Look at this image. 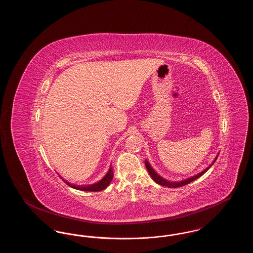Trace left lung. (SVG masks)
<instances>
[{
  "mask_svg": "<svg viewBox=\"0 0 253 253\" xmlns=\"http://www.w3.org/2000/svg\"><path fill=\"white\" fill-rule=\"evenodd\" d=\"M215 160H216V158H215ZM215 160L213 161V163L215 162ZM213 163H212V164H213ZM212 164H211V165H212ZM145 165H146V168L148 169L150 175L152 176V178H153L154 180L157 182V184H159V185H161V186H166V187H168V188H179V187L185 186V185H187V184H190L191 182H193V181L195 180V179L199 178L201 175H203L205 172L209 169V168L211 166V165L209 168L206 169L205 170H203L202 172H200L199 174H197V175H195V176H193V177H191V178H188V179H186V180L181 181V182H169V181L163 179L162 177H160V176L157 174V172L153 169V168L151 167V165L149 164L148 161H145Z\"/></svg>",
  "mask_w": 253,
  "mask_h": 253,
  "instance_id": "left-lung-1",
  "label": "left lung"
}]
</instances>
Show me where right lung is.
Returning <instances> with one entry per match:
<instances>
[{"instance_id": "add662e5", "label": "right lung", "mask_w": 253, "mask_h": 253, "mask_svg": "<svg viewBox=\"0 0 253 253\" xmlns=\"http://www.w3.org/2000/svg\"><path fill=\"white\" fill-rule=\"evenodd\" d=\"M114 176V171L112 169H109L108 173L97 183H95L93 185H89V186H76L70 184L69 182L65 181V183L70 186L71 188L77 189V190H81V191H86V192H100L102 190H104L105 188L108 187L109 184L111 183V181L113 179Z\"/></svg>"}]
</instances>
